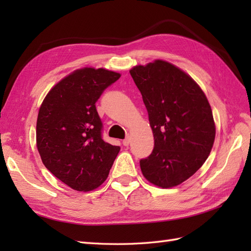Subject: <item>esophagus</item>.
Wrapping results in <instances>:
<instances>
[{"label": "esophagus", "instance_id": "obj_1", "mask_svg": "<svg viewBox=\"0 0 251 251\" xmlns=\"http://www.w3.org/2000/svg\"><path fill=\"white\" fill-rule=\"evenodd\" d=\"M129 143H130V138L129 137H126L125 139L123 140V145H124L125 147H128Z\"/></svg>", "mask_w": 251, "mask_h": 251}]
</instances>
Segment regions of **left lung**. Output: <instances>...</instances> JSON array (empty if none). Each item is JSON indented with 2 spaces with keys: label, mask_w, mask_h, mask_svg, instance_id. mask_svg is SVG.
Instances as JSON below:
<instances>
[{
  "label": "left lung",
  "mask_w": 251,
  "mask_h": 251,
  "mask_svg": "<svg viewBox=\"0 0 251 251\" xmlns=\"http://www.w3.org/2000/svg\"><path fill=\"white\" fill-rule=\"evenodd\" d=\"M142 95L154 149L140 159L145 178L168 189L189 179L214 146L216 126L204 92L189 74L164 60L129 71Z\"/></svg>",
  "instance_id": "obj_1"
}]
</instances>
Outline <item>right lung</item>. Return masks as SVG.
<instances>
[{"label": "right lung", "instance_id": "obj_1", "mask_svg": "<svg viewBox=\"0 0 251 251\" xmlns=\"http://www.w3.org/2000/svg\"><path fill=\"white\" fill-rule=\"evenodd\" d=\"M121 77L105 69H78L46 95L37 115L36 147L45 167L79 192L95 190L108 178L120 147L102 139L96 102Z\"/></svg>", "mask_w": 251, "mask_h": 251}]
</instances>
